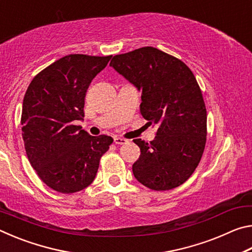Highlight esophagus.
<instances>
[{"instance_id":"1","label":"esophagus","mask_w":252,"mask_h":252,"mask_svg":"<svg viewBox=\"0 0 252 252\" xmlns=\"http://www.w3.org/2000/svg\"><path fill=\"white\" fill-rule=\"evenodd\" d=\"M129 141H127L126 139H123V138H114V143L116 144H126V143H127Z\"/></svg>"}]
</instances>
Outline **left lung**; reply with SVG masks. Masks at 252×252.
Segmentation results:
<instances>
[{"instance_id":"obj_1","label":"left lung","mask_w":252,"mask_h":252,"mask_svg":"<svg viewBox=\"0 0 252 252\" xmlns=\"http://www.w3.org/2000/svg\"><path fill=\"white\" fill-rule=\"evenodd\" d=\"M110 66L142 91L140 112L158 127L153 141L133 140L141 150L132 165L135 179L156 191L182 185L198 167L207 141L206 104L192 71L152 46L114 55Z\"/></svg>"}]
</instances>
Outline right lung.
Segmentation results:
<instances>
[{
  "label": "right lung",
  "instance_id": "add662e5",
  "mask_svg": "<svg viewBox=\"0 0 252 252\" xmlns=\"http://www.w3.org/2000/svg\"><path fill=\"white\" fill-rule=\"evenodd\" d=\"M112 55L70 54L34 76L22 106V136L30 163L46 186L73 193L91 185L113 139L92 136L75 120L84 118L85 93Z\"/></svg>",
  "mask_w": 252,
  "mask_h": 252
}]
</instances>
